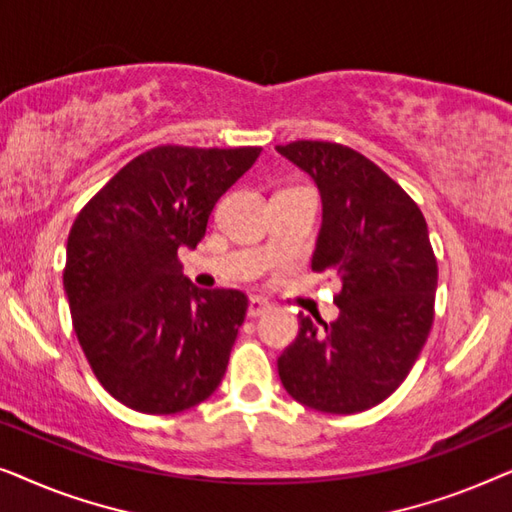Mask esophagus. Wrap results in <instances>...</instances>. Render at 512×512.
I'll list each match as a JSON object with an SVG mask.
<instances>
[{
    "label": "esophagus",
    "instance_id": "obj_1",
    "mask_svg": "<svg viewBox=\"0 0 512 512\" xmlns=\"http://www.w3.org/2000/svg\"><path fill=\"white\" fill-rule=\"evenodd\" d=\"M270 303H268V300H263V298H258V296H254V298H251L249 300V310H247V314H249V317L251 319H256V317H261V314H265V312H268L270 310Z\"/></svg>",
    "mask_w": 512,
    "mask_h": 512
}]
</instances>
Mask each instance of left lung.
I'll return each instance as SVG.
<instances>
[{
  "label": "left lung",
  "instance_id": "left-lung-1",
  "mask_svg": "<svg viewBox=\"0 0 512 512\" xmlns=\"http://www.w3.org/2000/svg\"><path fill=\"white\" fill-rule=\"evenodd\" d=\"M324 202L314 272L340 282L333 324L300 314L277 359L284 389L307 408L352 415L394 394L433 324L438 261L417 202L359 151L335 142L279 144Z\"/></svg>",
  "mask_w": 512,
  "mask_h": 512
}]
</instances>
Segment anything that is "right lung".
Listing matches in <instances>:
<instances>
[{
  "instance_id": "obj_1",
  "label": "right lung",
  "mask_w": 512,
  "mask_h": 512,
  "mask_svg": "<svg viewBox=\"0 0 512 512\" xmlns=\"http://www.w3.org/2000/svg\"><path fill=\"white\" fill-rule=\"evenodd\" d=\"M258 156L261 146H156L76 216L62 272L74 333L97 382L128 408L172 415L221 384L249 298L193 286L177 251L198 247L216 200Z\"/></svg>"
}]
</instances>
